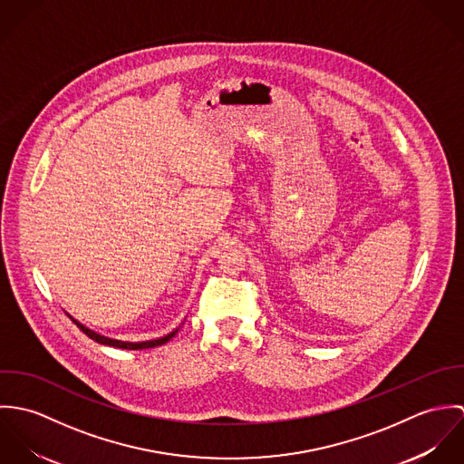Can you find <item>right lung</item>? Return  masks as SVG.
<instances>
[{
	"instance_id": "add662e5",
	"label": "right lung",
	"mask_w": 464,
	"mask_h": 464,
	"mask_svg": "<svg viewBox=\"0 0 464 464\" xmlns=\"http://www.w3.org/2000/svg\"><path fill=\"white\" fill-rule=\"evenodd\" d=\"M74 324H76V327L80 329V331L83 332L87 337H91L92 341H96V343H102V344H109V346H116V348H127V350H142V348H153V346H160V344H164V343H168L177 331L171 332V334H168V335H164V337H160V339H153V341H144V343H123V341H118V339H111V337H105V335H100V334H96V332L89 331L87 327H83L82 324H78L76 320H72Z\"/></svg>"
}]
</instances>
